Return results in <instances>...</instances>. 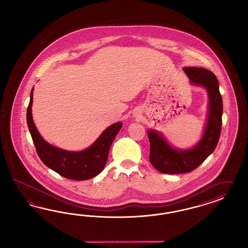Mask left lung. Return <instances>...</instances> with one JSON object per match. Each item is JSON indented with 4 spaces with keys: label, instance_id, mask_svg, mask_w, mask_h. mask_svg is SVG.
I'll use <instances>...</instances> for the list:
<instances>
[{
    "label": "left lung",
    "instance_id": "8db88e82",
    "mask_svg": "<svg viewBox=\"0 0 248 248\" xmlns=\"http://www.w3.org/2000/svg\"><path fill=\"white\" fill-rule=\"evenodd\" d=\"M183 70L187 75L190 83L202 86L207 92V118L201 139L190 149L175 148L161 133L153 129L148 130L149 160L153 166L163 173H188L195 170L215 151L221 134L223 100L217 76L204 68L184 67Z\"/></svg>",
    "mask_w": 248,
    "mask_h": 248
}]
</instances>
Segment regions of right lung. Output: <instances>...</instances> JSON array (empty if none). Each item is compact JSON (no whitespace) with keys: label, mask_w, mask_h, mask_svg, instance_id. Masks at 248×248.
Returning a JSON list of instances; mask_svg holds the SVG:
<instances>
[{"label":"right lung","mask_w":248,"mask_h":248,"mask_svg":"<svg viewBox=\"0 0 248 248\" xmlns=\"http://www.w3.org/2000/svg\"><path fill=\"white\" fill-rule=\"evenodd\" d=\"M32 93L33 88L31 91L30 103L27 108V124L42 162L67 179L88 180L98 175L105 168L110 147L123 124L118 122L106 128L94 143L84 150H63L47 143L38 132L31 115Z\"/></svg>","instance_id":"right-lung-1"}]
</instances>
